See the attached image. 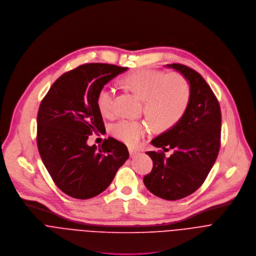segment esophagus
<instances>
[{"mask_svg":"<svg viewBox=\"0 0 256 256\" xmlns=\"http://www.w3.org/2000/svg\"><path fill=\"white\" fill-rule=\"evenodd\" d=\"M129 153H130V156H131V158H135V156H137L139 154L140 151H139V150H137V149L129 148Z\"/></svg>","mask_w":256,"mask_h":256,"instance_id":"obj_1","label":"esophagus"}]
</instances>
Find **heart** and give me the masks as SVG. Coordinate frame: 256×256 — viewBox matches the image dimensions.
Wrapping results in <instances>:
<instances>
[{"label": "heart", "mask_w": 256, "mask_h": 256, "mask_svg": "<svg viewBox=\"0 0 256 256\" xmlns=\"http://www.w3.org/2000/svg\"><path fill=\"white\" fill-rule=\"evenodd\" d=\"M125 84L144 102V113L158 126L178 122L190 100V86L178 74H166L158 70H141L125 78ZM115 90L105 86L96 96V107L105 117L114 115ZM148 128L143 122L121 120L113 126V134L130 146L138 144Z\"/></svg>", "instance_id": "heart-1"}]
</instances>
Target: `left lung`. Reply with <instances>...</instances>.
<instances>
[{
  "instance_id": "obj_1",
  "label": "left lung",
  "mask_w": 256,
  "mask_h": 256,
  "mask_svg": "<svg viewBox=\"0 0 256 256\" xmlns=\"http://www.w3.org/2000/svg\"><path fill=\"white\" fill-rule=\"evenodd\" d=\"M166 68L178 72L190 86L188 105L182 118L151 144L164 151L174 149L170 158L162 152L147 151L153 168L143 182L149 192L168 200L186 198L205 182L220 148L221 111L218 100L202 76L178 64Z\"/></svg>"
}]
</instances>
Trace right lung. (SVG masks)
<instances>
[{
    "mask_svg": "<svg viewBox=\"0 0 256 256\" xmlns=\"http://www.w3.org/2000/svg\"><path fill=\"white\" fill-rule=\"evenodd\" d=\"M128 68L86 64L62 74L42 100L37 146L56 184L68 196L86 200L104 192L129 158L125 144L109 137L96 147L88 139L105 129L96 107L98 92Z\"/></svg>",
    "mask_w": 256,
    "mask_h": 256,
    "instance_id": "obj_1",
    "label": "right lung"
}]
</instances>
